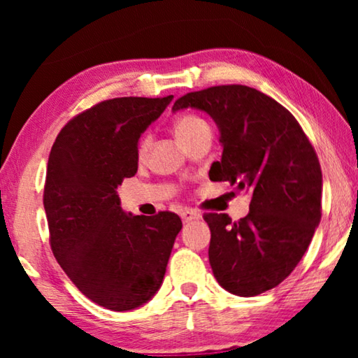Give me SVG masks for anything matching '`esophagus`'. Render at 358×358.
I'll use <instances>...</instances> for the list:
<instances>
[{
	"mask_svg": "<svg viewBox=\"0 0 358 358\" xmlns=\"http://www.w3.org/2000/svg\"><path fill=\"white\" fill-rule=\"evenodd\" d=\"M180 218H182L184 223H189V222H194V220H200L202 218V215H200L199 212H195V210L185 208L180 212Z\"/></svg>",
	"mask_w": 358,
	"mask_h": 358,
	"instance_id": "esophagus-1",
	"label": "esophagus"
}]
</instances>
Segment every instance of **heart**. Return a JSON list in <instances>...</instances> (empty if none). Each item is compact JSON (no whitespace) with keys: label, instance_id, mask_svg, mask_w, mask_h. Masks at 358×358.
I'll list each match as a JSON object with an SVG mask.
<instances>
[{"label":"heart","instance_id":"1","mask_svg":"<svg viewBox=\"0 0 358 358\" xmlns=\"http://www.w3.org/2000/svg\"><path fill=\"white\" fill-rule=\"evenodd\" d=\"M174 129H176V135H178V138L180 141H187L189 138H192L194 135H197L199 131L207 130V129H210V127L207 124V120H203L200 115L187 114V115H182L180 119H178ZM150 143H151L150 135H145L143 138H141L140 146H138L140 155H145L146 151H148Z\"/></svg>","mask_w":358,"mask_h":358}]
</instances>
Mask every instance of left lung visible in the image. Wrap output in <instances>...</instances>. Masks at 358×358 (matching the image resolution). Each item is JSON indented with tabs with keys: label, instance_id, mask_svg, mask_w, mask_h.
<instances>
[{
	"label": "left lung",
	"instance_id": "1",
	"mask_svg": "<svg viewBox=\"0 0 358 358\" xmlns=\"http://www.w3.org/2000/svg\"><path fill=\"white\" fill-rule=\"evenodd\" d=\"M207 112L220 130L222 161L212 180L251 192L246 217L205 213L208 259L224 290L256 296L290 275L321 220L322 174L310 140L295 117L275 99L241 85L189 92L173 112Z\"/></svg>",
	"mask_w": 358,
	"mask_h": 358
}]
</instances>
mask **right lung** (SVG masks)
I'll return each instance as SVG.
<instances>
[{"label":"right lung","mask_w":358,"mask_h":358,"mask_svg":"<svg viewBox=\"0 0 358 358\" xmlns=\"http://www.w3.org/2000/svg\"><path fill=\"white\" fill-rule=\"evenodd\" d=\"M174 96L117 97L63 127L47 164L53 256L83 295L112 311L155 296L182 222L176 213H125L117 187L138 169V140Z\"/></svg>","instance_id":"obj_1"}]
</instances>
